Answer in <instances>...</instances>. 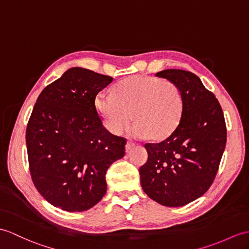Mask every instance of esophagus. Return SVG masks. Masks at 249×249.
<instances>
[{
    "label": "esophagus",
    "instance_id": "obj_1",
    "mask_svg": "<svg viewBox=\"0 0 249 249\" xmlns=\"http://www.w3.org/2000/svg\"><path fill=\"white\" fill-rule=\"evenodd\" d=\"M135 146V143H132L131 141H127V143H126V145H125V149H126V152H129L130 149Z\"/></svg>",
    "mask_w": 249,
    "mask_h": 249
}]
</instances>
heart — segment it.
Instances as JSON below:
<instances>
[{
    "label": "heart",
    "mask_w": 249,
    "mask_h": 249,
    "mask_svg": "<svg viewBox=\"0 0 249 249\" xmlns=\"http://www.w3.org/2000/svg\"><path fill=\"white\" fill-rule=\"evenodd\" d=\"M95 110L113 135H120L131 121L134 135L160 142L169 138L180 123L183 98L180 89L170 80L134 75L110 89V96L97 95Z\"/></svg>",
    "instance_id": "1"
}]
</instances>
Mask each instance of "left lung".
Wrapping results in <instances>:
<instances>
[{
  "mask_svg": "<svg viewBox=\"0 0 249 249\" xmlns=\"http://www.w3.org/2000/svg\"><path fill=\"white\" fill-rule=\"evenodd\" d=\"M180 89L183 110L180 123L160 143H147L148 158L139 170L141 187L149 198L166 207H181L210 188L226 146L222 107L198 76L169 69L156 73Z\"/></svg>",
  "mask_w": 249,
  "mask_h": 249,
  "instance_id": "obj_1",
  "label": "left lung"
}]
</instances>
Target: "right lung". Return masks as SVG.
<instances>
[{"label":"right lung","instance_id":"obj_1","mask_svg":"<svg viewBox=\"0 0 249 249\" xmlns=\"http://www.w3.org/2000/svg\"><path fill=\"white\" fill-rule=\"evenodd\" d=\"M112 77L69 69L38 96L26 128L32 180L43 198L69 212L85 211L106 194V172L124 157L126 140L110 134L95 110Z\"/></svg>","mask_w":249,"mask_h":249}]
</instances>
